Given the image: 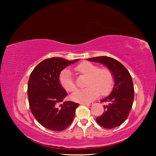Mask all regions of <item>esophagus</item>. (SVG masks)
<instances>
[{"mask_svg":"<svg viewBox=\"0 0 156 156\" xmlns=\"http://www.w3.org/2000/svg\"><path fill=\"white\" fill-rule=\"evenodd\" d=\"M80 104L83 105H93V102H82Z\"/></svg>","mask_w":156,"mask_h":156,"instance_id":"34e87169","label":"esophagus"}]
</instances>
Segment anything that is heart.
Segmentation results:
<instances>
[{
    "label": "heart",
    "instance_id": "heart-1",
    "mask_svg": "<svg viewBox=\"0 0 156 156\" xmlns=\"http://www.w3.org/2000/svg\"><path fill=\"white\" fill-rule=\"evenodd\" d=\"M76 72L87 76L86 87L83 90L74 92L71 98L78 102L92 101L99 96L107 95L112 90L114 84L113 73L107 68H99L98 66L89 62H83L75 68ZM59 83L62 87L67 92H73L76 89L72 74L67 69L62 70L59 76Z\"/></svg>",
    "mask_w": 156,
    "mask_h": 156
}]
</instances>
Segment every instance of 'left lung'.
Here are the masks:
<instances>
[{
	"label": "left lung",
	"mask_w": 156,
	"mask_h": 156,
	"mask_svg": "<svg viewBox=\"0 0 156 156\" xmlns=\"http://www.w3.org/2000/svg\"><path fill=\"white\" fill-rule=\"evenodd\" d=\"M87 60L102 63L113 73L114 87L109 96L101 100L107 105L104 106L103 114L96 118V121L102 127H117L126 120L133 105L134 87L131 76L125 66L113 58L99 56Z\"/></svg>",
	"instance_id": "8db88e82"
}]
</instances>
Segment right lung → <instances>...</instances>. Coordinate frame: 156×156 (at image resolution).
<instances>
[{
  "label": "right lung",
  "instance_id": "right-lung-1",
  "mask_svg": "<svg viewBox=\"0 0 156 156\" xmlns=\"http://www.w3.org/2000/svg\"><path fill=\"white\" fill-rule=\"evenodd\" d=\"M79 59L70 61L54 57L43 60L31 72L27 85L30 109L36 120L44 127L60 131L73 120L79 104L65 101L67 93L59 83L61 71Z\"/></svg>",
  "mask_w": 156,
  "mask_h": 156
}]
</instances>
